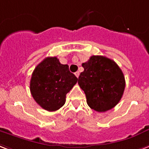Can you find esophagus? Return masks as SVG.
<instances>
[{"instance_id": "1", "label": "esophagus", "mask_w": 149, "mask_h": 149, "mask_svg": "<svg viewBox=\"0 0 149 149\" xmlns=\"http://www.w3.org/2000/svg\"><path fill=\"white\" fill-rule=\"evenodd\" d=\"M75 76L78 78L79 77V76H80V72H75Z\"/></svg>"}]
</instances>
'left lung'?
<instances>
[{"label": "left lung", "mask_w": 149, "mask_h": 149, "mask_svg": "<svg viewBox=\"0 0 149 149\" xmlns=\"http://www.w3.org/2000/svg\"><path fill=\"white\" fill-rule=\"evenodd\" d=\"M78 78L88 105L97 112H105L118 103L125 87L123 72L114 61L103 56H91L82 64Z\"/></svg>", "instance_id": "8db88e82"}]
</instances>
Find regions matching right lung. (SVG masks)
Instances as JSON below:
<instances>
[{
  "label": "right lung",
  "mask_w": 149,
  "mask_h": 149,
  "mask_svg": "<svg viewBox=\"0 0 149 149\" xmlns=\"http://www.w3.org/2000/svg\"><path fill=\"white\" fill-rule=\"evenodd\" d=\"M78 79L56 57H48L35 67L31 75L30 90L35 102L48 111L60 109L65 102L66 94Z\"/></svg>",
  "instance_id": "right-lung-1"
}]
</instances>
